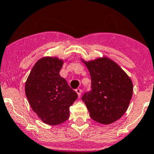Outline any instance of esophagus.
<instances>
[{
  "label": "esophagus",
  "mask_w": 154,
  "mask_h": 154,
  "mask_svg": "<svg viewBox=\"0 0 154 154\" xmlns=\"http://www.w3.org/2000/svg\"><path fill=\"white\" fill-rule=\"evenodd\" d=\"M76 92H77V95H78V97H80V95H81L82 94V90L80 89V88H77V89H76Z\"/></svg>",
  "instance_id": "esophagus-1"
}]
</instances>
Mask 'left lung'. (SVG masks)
<instances>
[{
    "instance_id": "left-lung-1",
    "label": "left lung",
    "mask_w": 154,
    "mask_h": 154,
    "mask_svg": "<svg viewBox=\"0 0 154 154\" xmlns=\"http://www.w3.org/2000/svg\"><path fill=\"white\" fill-rule=\"evenodd\" d=\"M82 61L91 79V90L82 97L90 116L96 122L106 125L118 120L127 111L131 100V80L109 58Z\"/></svg>"
}]
</instances>
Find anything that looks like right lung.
I'll list each match as a JSON object with an SVG mask.
<instances>
[{
	"mask_svg": "<svg viewBox=\"0 0 154 154\" xmlns=\"http://www.w3.org/2000/svg\"><path fill=\"white\" fill-rule=\"evenodd\" d=\"M63 64L57 57L41 58L33 66L25 85L31 108L43 122L51 125L69 119V107L77 98V94L60 75Z\"/></svg>",
	"mask_w": 154,
	"mask_h": 154,
	"instance_id": "right-lung-1",
	"label": "right lung"
}]
</instances>
